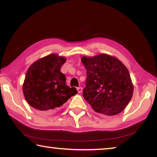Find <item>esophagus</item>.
Here are the masks:
<instances>
[{
	"label": "esophagus",
	"instance_id": "1",
	"mask_svg": "<svg viewBox=\"0 0 157 157\" xmlns=\"http://www.w3.org/2000/svg\"><path fill=\"white\" fill-rule=\"evenodd\" d=\"M77 90H78L79 94H80V93L82 91V87H78V88H77Z\"/></svg>",
	"mask_w": 157,
	"mask_h": 157
}]
</instances>
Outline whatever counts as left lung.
Listing matches in <instances>:
<instances>
[{
  "mask_svg": "<svg viewBox=\"0 0 157 157\" xmlns=\"http://www.w3.org/2000/svg\"><path fill=\"white\" fill-rule=\"evenodd\" d=\"M86 69L83 97L98 113L114 116L124 110L134 91L128 70L117 58L106 54L82 57Z\"/></svg>",
  "mask_w": 157,
  "mask_h": 157,
  "instance_id": "left-lung-1",
  "label": "left lung"
}]
</instances>
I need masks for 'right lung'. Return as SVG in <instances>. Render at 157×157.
Masks as SVG:
<instances>
[{
  "instance_id": "add662e5",
  "label": "right lung",
  "mask_w": 157,
  "mask_h": 157,
  "mask_svg": "<svg viewBox=\"0 0 157 157\" xmlns=\"http://www.w3.org/2000/svg\"><path fill=\"white\" fill-rule=\"evenodd\" d=\"M66 58L51 54L36 61L26 73L23 91L31 107L41 111L59 107L78 91L66 84V76L61 72Z\"/></svg>"
}]
</instances>
